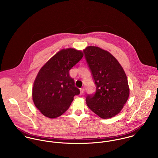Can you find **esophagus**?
Listing matches in <instances>:
<instances>
[{"label":"esophagus","instance_id":"1","mask_svg":"<svg viewBox=\"0 0 158 158\" xmlns=\"http://www.w3.org/2000/svg\"><path fill=\"white\" fill-rule=\"evenodd\" d=\"M84 92H85V89H84V88L80 89V94H83L84 93Z\"/></svg>","mask_w":158,"mask_h":158}]
</instances>
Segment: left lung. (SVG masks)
Instances as JSON below:
<instances>
[{
    "instance_id": "1",
    "label": "left lung",
    "mask_w": 158,
    "mask_h": 158,
    "mask_svg": "<svg viewBox=\"0 0 158 158\" xmlns=\"http://www.w3.org/2000/svg\"><path fill=\"white\" fill-rule=\"evenodd\" d=\"M83 52L96 86L94 94H87L86 104L100 117L111 118L120 113L128 98L127 75L118 61L108 51L88 46Z\"/></svg>"
}]
</instances>
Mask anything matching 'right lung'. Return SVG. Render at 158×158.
<instances>
[{"label":"right lung","instance_id":"obj_1","mask_svg":"<svg viewBox=\"0 0 158 158\" xmlns=\"http://www.w3.org/2000/svg\"><path fill=\"white\" fill-rule=\"evenodd\" d=\"M83 56L80 50L63 49L52 57L39 71L32 89L35 105L44 116L54 118L69 108L80 90L75 86L69 70Z\"/></svg>","mask_w":158,"mask_h":158}]
</instances>
